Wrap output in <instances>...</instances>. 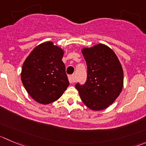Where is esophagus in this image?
Listing matches in <instances>:
<instances>
[{
  "label": "esophagus",
  "instance_id": "1",
  "mask_svg": "<svg viewBox=\"0 0 146 146\" xmlns=\"http://www.w3.org/2000/svg\"><path fill=\"white\" fill-rule=\"evenodd\" d=\"M69 81L71 84H73L76 82V77L74 75H71L69 77Z\"/></svg>",
  "mask_w": 146,
  "mask_h": 146
}]
</instances>
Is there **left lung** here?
Segmentation results:
<instances>
[{
  "instance_id": "1",
  "label": "left lung",
  "mask_w": 146,
  "mask_h": 146,
  "mask_svg": "<svg viewBox=\"0 0 146 146\" xmlns=\"http://www.w3.org/2000/svg\"><path fill=\"white\" fill-rule=\"evenodd\" d=\"M87 66L84 85L76 84L83 103L92 110L108 108L118 98L123 87V69L112 48L102 44L82 49Z\"/></svg>"
}]
</instances>
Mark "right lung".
I'll list each match as a JSON object with an SVG mask.
<instances>
[{
    "label": "right lung",
    "mask_w": 146,
    "mask_h": 146,
    "mask_svg": "<svg viewBox=\"0 0 146 146\" xmlns=\"http://www.w3.org/2000/svg\"><path fill=\"white\" fill-rule=\"evenodd\" d=\"M64 51L52 41L36 46L26 57L21 78L36 102L47 105L59 99L69 85L62 62Z\"/></svg>",
    "instance_id": "1"
}]
</instances>
